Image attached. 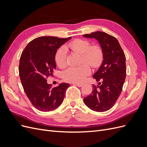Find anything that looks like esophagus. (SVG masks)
Wrapping results in <instances>:
<instances>
[{"label":"esophagus","instance_id":"obj_1","mask_svg":"<svg viewBox=\"0 0 147 147\" xmlns=\"http://www.w3.org/2000/svg\"><path fill=\"white\" fill-rule=\"evenodd\" d=\"M73 84H74V85H75V86H78V87H81L83 85L82 84L78 83H73Z\"/></svg>","mask_w":147,"mask_h":147}]
</instances>
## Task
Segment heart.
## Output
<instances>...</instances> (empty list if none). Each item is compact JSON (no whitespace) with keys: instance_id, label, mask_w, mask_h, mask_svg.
Masks as SVG:
<instances>
[{"instance_id":"b5f03b06","label":"heart","mask_w":147,"mask_h":147,"mask_svg":"<svg viewBox=\"0 0 147 147\" xmlns=\"http://www.w3.org/2000/svg\"><path fill=\"white\" fill-rule=\"evenodd\" d=\"M68 47L73 51L82 55V63L76 67H69L63 74L65 81L73 83H81L91 72L90 65L93 68H97L104 60V52L100 46L95 45L90 47V43L86 40L77 39L69 43ZM55 62L60 68H64L67 64V50L64 47H61L55 55Z\"/></svg>"}]
</instances>
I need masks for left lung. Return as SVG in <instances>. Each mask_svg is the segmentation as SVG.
Masks as SVG:
<instances>
[{
    "mask_svg": "<svg viewBox=\"0 0 147 147\" xmlns=\"http://www.w3.org/2000/svg\"><path fill=\"white\" fill-rule=\"evenodd\" d=\"M99 42L104 52V60L93 78L99 85L93 84L90 95L84 97V102L96 112H103L110 109L121 94L126 75V56L117 39L100 31L83 35Z\"/></svg>",
    "mask_w": 147,
    "mask_h": 147,
    "instance_id": "left-lung-1",
    "label": "left lung"
}]
</instances>
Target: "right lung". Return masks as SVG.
I'll use <instances>...</instances> for the list:
<instances>
[{"label":"right lung","mask_w":147,"mask_h":147,"mask_svg":"<svg viewBox=\"0 0 147 147\" xmlns=\"http://www.w3.org/2000/svg\"><path fill=\"white\" fill-rule=\"evenodd\" d=\"M71 37L61 38L42 36L34 39L21 55L19 74L22 85L35 108L42 112L56 109L63 103L70 84L63 83L55 88L47 78L56 69L55 55L58 49Z\"/></svg>","instance_id":"obj_1"}]
</instances>
